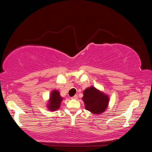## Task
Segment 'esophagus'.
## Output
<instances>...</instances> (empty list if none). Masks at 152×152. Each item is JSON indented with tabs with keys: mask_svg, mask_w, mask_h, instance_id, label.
Segmentation results:
<instances>
[{
	"mask_svg": "<svg viewBox=\"0 0 152 152\" xmlns=\"http://www.w3.org/2000/svg\"><path fill=\"white\" fill-rule=\"evenodd\" d=\"M72 99H77V98H78V96H77V94H75V96H73V97H72L71 98Z\"/></svg>",
	"mask_w": 152,
	"mask_h": 152,
	"instance_id": "obj_1",
	"label": "esophagus"
}]
</instances>
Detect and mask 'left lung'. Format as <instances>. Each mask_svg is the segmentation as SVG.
Listing matches in <instances>:
<instances>
[{"label":"left lung","instance_id":"1","mask_svg":"<svg viewBox=\"0 0 152 152\" xmlns=\"http://www.w3.org/2000/svg\"><path fill=\"white\" fill-rule=\"evenodd\" d=\"M82 99L85 104L86 110L98 115L103 113L107 109L109 98L94 87L91 86L84 91Z\"/></svg>","mask_w":152,"mask_h":152}]
</instances>
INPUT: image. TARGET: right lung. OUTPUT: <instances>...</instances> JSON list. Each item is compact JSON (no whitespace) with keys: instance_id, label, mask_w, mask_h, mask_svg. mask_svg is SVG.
<instances>
[{"instance_id":"add662e5","label":"right lung","mask_w":152,"mask_h":152,"mask_svg":"<svg viewBox=\"0 0 152 152\" xmlns=\"http://www.w3.org/2000/svg\"><path fill=\"white\" fill-rule=\"evenodd\" d=\"M63 98L61 97L60 94H59V91L57 90L53 91L51 94H50L49 103L48 104V108L50 111H56L60 107V104Z\"/></svg>"}]
</instances>
